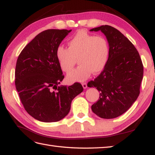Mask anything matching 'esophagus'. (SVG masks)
I'll list each match as a JSON object with an SVG mask.
<instances>
[{
	"label": "esophagus",
	"mask_w": 155,
	"mask_h": 155,
	"mask_svg": "<svg viewBox=\"0 0 155 155\" xmlns=\"http://www.w3.org/2000/svg\"><path fill=\"white\" fill-rule=\"evenodd\" d=\"M82 86H83L84 88H86V87H87V86L86 82H83V83H82Z\"/></svg>",
	"instance_id": "34e87169"
}]
</instances>
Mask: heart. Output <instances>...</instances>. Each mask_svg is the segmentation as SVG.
<instances>
[{
	"label": "heart",
	"mask_w": 155,
	"mask_h": 155,
	"mask_svg": "<svg viewBox=\"0 0 155 155\" xmlns=\"http://www.w3.org/2000/svg\"><path fill=\"white\" fill-rule=\"evenodd\" d=\"M68 48L58 46L57 59L61 68L66 73L73 69L78 60L80 66L68 75L69 81H82L92 72L96 74L103 70L109 59V44L104 36L79 31L68 42Z\"/></svg>",
	"instance_id": "b5f03b06"
}]
</instances>
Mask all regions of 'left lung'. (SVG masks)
Segmentation results:
<instances>
[{"instance_id":"8db88e82","label":"left lung","mask_w":155,"mask_h":155,"mask_svg":"<svg viewBox=\"0 0 155 155\" xmlns=\"http://www.w3.org/2000/svg\"><path fill=\"white\" fill-rule=\"evenodd\" d=\"M90 31L103 32L110 48L104 69L87 83V86L95 87L100 92L92 110L101 118L117 117L130 109L140 92L144 74L141 58L133 44L112 26L101 25Z\"/></svg>"}]
</instances>
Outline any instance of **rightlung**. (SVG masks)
I'll return each mask as SVG.
<instances>
[{
    "mask_svg": "<svg viewBox=\"0 0 155 155\" xmlns=\"http://www.w3.org/2000/svg\"><path fill=\"white\" fill-rule=\"evenodd\" d=\"M71 30L40 32L28 43L17 61L15 87L25 110L37 120L56 122L68 115L75 96L83 91L80 83L59 84L63 80L56 51Z\"/></svg>",
    "mask_w": 155,
    "mask_h": 155,
    "instance_id": "right-lung-1",
    "label": "right lung"
}]
</instances>
